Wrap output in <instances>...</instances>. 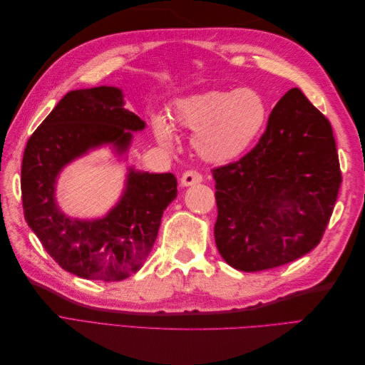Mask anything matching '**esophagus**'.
<instances>
[{"mask_svg":"<svg viewBox=\"0 0 365 365\" xmlns=\"http://www.w3.org/2000/svg\"><path fill=\"white\" fill-rule=\"evenodd\" d=\"M202 182V175L196 170H187L181 176V185L182 187H189Z\"/></svg>","mask_w":365,"mask_h":365,"instance_id":"esophagus-1","label":"esophagus"}]
</instances>
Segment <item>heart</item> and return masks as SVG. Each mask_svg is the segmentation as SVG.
<instances>
[{
  "mask_svg": "<svg viewBox=\"0 0 365 365\" xmlns=\"http://www.w3.org/2000/svg\"><path fill=\"white\" fill-rule=\"evenodd\" d=\"M269 109L260 93L251 88L213 90L181 98L173 105V123L193 130V146L212 163L236 160L254 145L267 126ZM160 145L172 148L173 129L163 117L152 118Z\"/></svg>",
  "mask_w": 365,
  "mask_h": 365,
  "instance_id": "heart-1",
  "label": "heart"
}]
</instances>
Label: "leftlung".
<instances>
[{"instance_id": "left-lung-1", "label": "left lung", "mask_w": 365, "mask_h": 365, "mask_svg": "<svg viewBox=\"0 0 365 365\" xmlns=\"http://www.w3.org/2000/svg\"><path fill=\"white\" fill-rule=\"evenodd\" d=\"M216 247L239 271L303 257L322 240L342 181L329 120L292 88L240 160L215 168Z\"/></svg>"}]
</instances>
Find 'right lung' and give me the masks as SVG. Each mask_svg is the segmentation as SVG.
<instances>
[{
	"label": "right lung",
	"mask_w": 365,
	"mask_h": 365,
	"mask_svg": "<svg viewBox=\"0 0 365 365\" xmlns=\"http://www.w3.org/2000/svg\"><path fill=\"white\" fill-rule=\"evenodd\" d=\"M123 105L114 86L70 91L33 132L23 157L21 193L29 227L62 269L86 280L117 282L137 272L178 193L173 173L130 168L125 193L103 219H71L56 205L54 184L65 165L102 145L125 152L130 130L145 129V121Z\"/></svg>",
	"instance_id": "add662e5"
}]
</instances>
